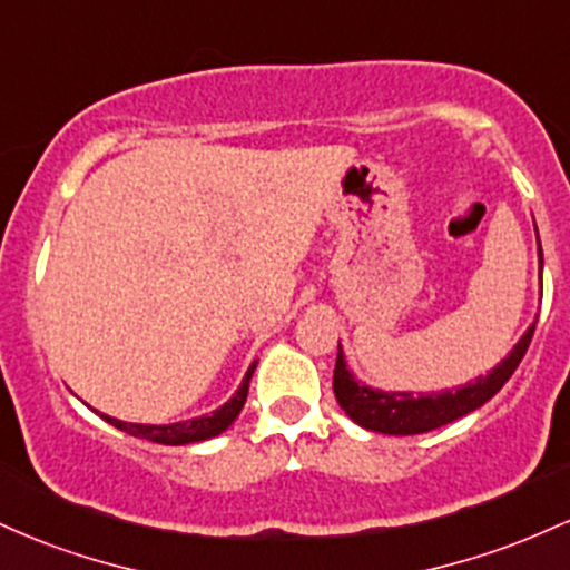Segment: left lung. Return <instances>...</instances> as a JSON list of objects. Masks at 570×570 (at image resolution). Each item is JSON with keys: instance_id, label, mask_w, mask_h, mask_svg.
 <instances>
[{"instance_id": "1", "label": "left lung", "mask_w": 570, "mask_h": 570, "mask_svg": "<svg viewBox=\"0 0 570 570\" xmlns=\"http://www.w3.org/2000/svg\"><path fill=\"white\" fill-rule=\"evenodd\" d=\"M541 254V246H539ZM533 330L522 335L520 343L514 345V351L495 367L490 375L476 377L474 383L461 385L455 391H442V394H385V391H372L367 385H358L351 377V372L345 370L343 353L337 348V362H335V377H332V389H335L337 404L351 415V421H356L358 426L370 431H381V434H423V431L440 429L444 423H453L458 417L469 415V412L482 407L490 396L499 394L503 383L514 375V370L520 367L522 356H525L528 345H531Z\"/></svg>"}]
</instances>
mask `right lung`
<instances>
[{
	"label": "right lung",
	"mask_w": 570,
	"mask_h": 570,
	"mask_svg": "<svg viewBox=\"0 0 570 570\" xmlns=\"http://www.w3.org/2000/svg\"><path fill=\"white\" fill-rule=\"evenodd\" d=\"M254 367H257V362L248 367L244 383H240V389L235 391V396L230 399V402L222 404V407L214 410L212 415L195 417V421L171 423V426H144V423H126V421H117V417H109V415H101V417L107 423H112L115 429L126 431V434H130V436H139V440H149V442H158V444H189V442L212 440V436L222 434V431H225L235 421V417H238V412L246 402L248 381H252Z\"/></svg>",
	"instance_id": "right-lung-1"
}]
</instances>
